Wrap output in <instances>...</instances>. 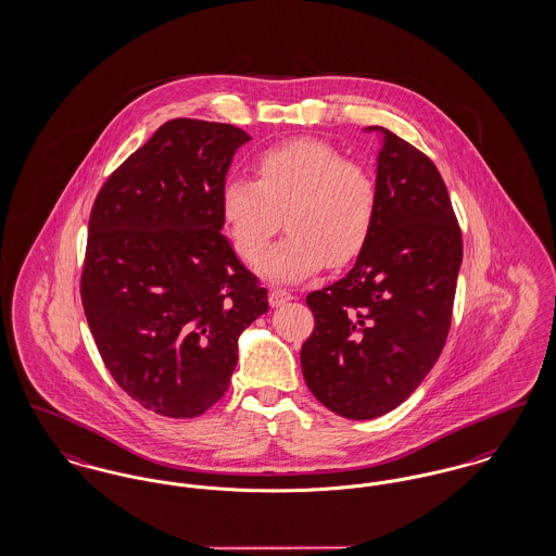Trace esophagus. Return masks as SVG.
Segmentation results:
<instances>
[{
	"instance_id": "34e87169",
	"label": "esophagus",
	"mask_w": 556,
	"mask_h": 556,
	"mask_svg": "<svg viewBox=\"0 0 556 556\" xmlns=\"http://www.w3.org/2000/svg\"><path fill=\"white\" fill-rule=\"evenodd\" d=\"M267 299H269V305H271V307H278V305H285L287 301H291L292 294L291 292L285 291V289H269Z\"/></svg>"
}]
</instances>
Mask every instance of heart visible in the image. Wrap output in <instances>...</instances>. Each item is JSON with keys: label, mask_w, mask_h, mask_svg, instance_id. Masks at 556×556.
<instances>
[{"label": "heart", "mask_w": 556, "mask_h": 556, "mask_svg": "<svg viewBox=\"0 0 556 556\" xmlns=\"http://www.w3.org/2000/svg\"><path fill=\"white\" fill-rule=\"evenodd\" d=\"M251 167L255 181L232 177L219 197L222 219L242 262L264 257L282 217L289 236L262 264L274 280L299 282L362 253L379 208L377 181L362 163L324 140L299 138L265 148Z\"/></svg>", "instance_id": "b5f03b06"}]
</instances>
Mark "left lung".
Here are the masks:
<instances>
[{
    "mask_svg": "<svg viewBox=\"0 0 556 556\" xmlns=\"http://www.w3.org/2000/svg\"><path fill=\"white\" fill-rule=\"evenodd\" d=\"M379 152V208L350 274L307 294L314 332L303 379L328 409L377 418L402 402L445 345L463 235L435 163L389 129Z\"/></svg>",
    "mask_w": 556,
    "mask_h": 556,
    "instance_id": "obj_1",
    "label": "left lung"
}]
</instances>
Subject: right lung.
Masks as SVG:
<instances>
[{
    "instance_id": "add662e5",
    "label": "right lung",
    "mask_w": 556,
    "mask_h": 556,
    "mask_svg": "<svg viewBox=\"0 0 556 556\" xmlns=\"http://www.w3.org/2000/svg\"><path fill=\"white\" fill-rule=\"evenodd\" d=\"M251 136L172 118L106 177L89 213L81 303L102 362L142 408L194 418L224 397L267 291L222 235V186Z\"/></svg>"
}]
</instances>
